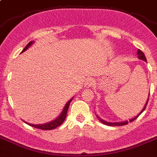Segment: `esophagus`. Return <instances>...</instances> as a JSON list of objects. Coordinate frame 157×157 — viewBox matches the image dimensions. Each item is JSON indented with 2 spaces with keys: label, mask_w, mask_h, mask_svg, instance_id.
<instances>
[{
  "label": "esophagus",
  "mask_w": 157,
  "mask_h": 157,
  "mask_svg": "<svg viewBox=\"0 0 157 157\" xmlns=\"http://www.w3.org/2000/svg\"><path fill=\"white\" fill-rule=\"evenodd\" d=\"M92 86H93V81H92V80H91V79L86 80V81L84 83V88H89Z\"/></svg>",
  "instance_id": "esophagus-1"
}]
</instances>
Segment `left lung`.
<instances>
[{
	"label": "left lung",
	"instance_id": "8db88e82",
	"mask_svg": "<svg viewBox=\"0 0 157 157\" xmlns=\"http://www.w3.org/2000/svg\"><path fill=\"white\" fill-rule=\"evenodd\" d=\"M137 58H138L139 59L143 60V61H144V62H147L146 58H145V56H144V53H143L142 51H141V50H137ZM148 98H149V95H148V99H147L146 103H145V104H144V107H143L142 110H141V111H140V112H139L138 114H137V115H136V116L134 117V118H130V119H129V121H123V122H107V121H104V120L102 119L101 118H99V117L98 116V115H96V117H97V118H99V121H100V122H102V123H103V124H104V125H107V126H123V125H126V124L129 123V122H133V120H135L136 118H137V117H138L139 115H140V114H141V113H142L143 111H144V109H145V107H146V106H147V103H148Z\"/></svg>",
	"mask_w": 157,
	"mask_h": 157
}]
</instances>
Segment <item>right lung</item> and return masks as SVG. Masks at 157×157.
Masks as SVG:
<instances>
[{
  "label": "right lung",
  "instance_id": "1",
  "mask_svg": "<svg viewBox=\"0 0 157 157\" xmlns=\"http://www.w3.org/2000/svg\"><path fill=\"white\" fill-rule=\"evenodd\" d=\"M34 42H35V41H31V42H30V43L25 46V48L22 50L21 53L24 52L25 50H28L30 46L33 44ZM73 97L72 98V99H69V101L66 103V104L65 105V107H64L63 110H62V111L61 112V114H60L59 115H58V116L55 118V119L53 120V121H51V122H47V123H43V124H37V125H36V124L28 123V122H24L28 124V125H29V126H32V127L37 128V129H44V130H50V129H55V128H57V127H58L59 126H61V125L63 123L64 121H65V118H66V114H67L68 109H69V104H70V102L73 100Z\"/></svg>",
  "mask_w": 157,
  "mask_h": 157
}]
</instances>
